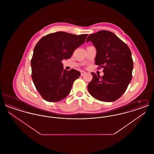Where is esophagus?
<instances>
[{"instance_id":"esophagus-1","label":"esophagus","mask_w":154,"mask_h":154,"mask_svg":"<svg viewBox=\"0 0 154 154\" xmlns=\"http://www.w3.org/2000/svg\"><path fill=\"white\" fill-rule=\"evenodd\" d=\"M85 73H86L85 72H84V71H81V75L82 76L84 75Z\"/></svg>"}]
</instances>
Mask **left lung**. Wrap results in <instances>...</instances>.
Listing matches in <instances>:
<instances>
[{"label":"left lung","mask_w":154,"mask_h":154,"mask_svg":"<svg viewBox=\"0 0 154 154\" xmlns=\"http://www.w3.org/2000/svg\"><path fill=\"white\" fill-rule=\"evenodd\" d=\"M89 41L96 48L95 63L99 69H104V75L100 77L91 73L93 79L88 84V91L98 100L114 102L124 94L132 80L133 61L131 50L108 30L90 35L87 42Z\"/></svg>","instance_id":"left-lung-1"}]
</instances>
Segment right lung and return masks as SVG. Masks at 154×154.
<instances>
[{"label":"right lung","mask_w":154,"mask_h":154,"mask_svg":"<svg viewBox=\"0 0 154 154\" xmlns=\"http://www.w3.org/2000/svg\"><path fill=\"white\" fill-rule=\"evenodd\" d=\"M88 35L58 32L43 37L35 45L30 62L32 78L45 100L57 102L69 94L81 73L73 69L63 70L62 60L70 58Z\"/></svg>","instance_id":"1"}]
</instances>
